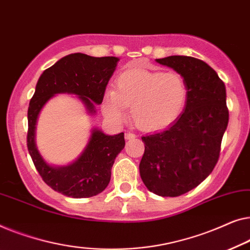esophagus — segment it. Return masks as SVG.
Returning a JSON list of instances; mask_svg holds the SVG:
<instances>
[{"label":"esophagus","instance_id":"esophagus-1","mask_svg":"<svg viewBox=\"0 0 250 250\" xmlns=\"http://www.w3.org/2000/svg\"><path fill=\"white\" fill-rule=\"evenodd\" d=\"M136 135L135 133H132V132H125V138L126 139V140H130V139H135L136 138Z\"/></svg>","mask_w":250,"mask_h":250}]
</instances>
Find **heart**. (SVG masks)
<instances>
[{"label": "heart", "instance_id": "1", "mask_svg": "<svg viewBox=\"0 0 250 250\" xmlns=\"http://www.w3.org/2000/svg\"><path fill=\"white\" fill-rule=\"evenodd\" d=\"M188 98L185 78L175 71L131 68L115 79V89L105 90L102 111L115 125L128 117V107L138 128L160 131L180 117Z\"/></svg>", "mask_w": 250, "mask_h": 250}]
</instances>
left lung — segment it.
Listing matches in <instances>:
<instances>
[{"label":"left lung","instance_id":"8db88e82","mask_svg":"<svg viewBox=\"0 0 250 250\" xmlns=\"http://www.w3.org/2000/svg\"><path fill=\"white\" fill-rule=\"evenodd\" d=\"M155 61L184 77L188 98L173 125L142 137L145 153L139 172L149 191L177 197L196 188L217 163L229 122L227 90L215 70L202 60L172 55Z\"/></svg>","mask_w":250,"mask_h":250}]
</instances>
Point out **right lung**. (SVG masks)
<instances>
[{
	"mask_svg": "<svg viewBox=\"0 0 250 250\" xmlns=\"http://www.w3.org/2000/svg\"><path fill=\"white\" fill-rule=\"evenodd\" d=\"M120 59L95 58L72 53L60 59L38 79L28 107L27 146L38 173L45 184L60 194L72 198H88L101 194L111 180L115 157L125 148V133L110 136L94 128L83 153L68 165H52L42 156L36 145V125L41 111L58 94L75 95L87 113L96 114L108 80Z\"/></svg>",
	"mask_w": 250,
	"mask_h": 250,
	"instance_id": "1",
	"label": "right lung"
}]
</instances>
